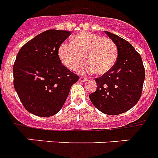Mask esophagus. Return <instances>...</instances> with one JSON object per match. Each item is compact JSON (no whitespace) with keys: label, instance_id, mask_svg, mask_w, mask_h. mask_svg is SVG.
<instances>
[{"label":"esophagus","instance_id":"1","mask_svg":"<svg viewBox=\"0 0 158 158\" xmlns=\"http://www.w3.org/2000/svg\"><path fill=\"white\" fill-rule=\"evenodd\" d=\"M87 80H88V79L85 78V77H80V78H79V81L80 82H86Z\"/></svg>","mask_w":158,"mask_h":158}]
</instances>
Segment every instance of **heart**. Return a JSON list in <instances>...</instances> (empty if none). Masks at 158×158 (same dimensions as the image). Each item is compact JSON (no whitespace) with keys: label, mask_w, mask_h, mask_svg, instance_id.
Masks as SVG:
<instances>
[{"label":"heart","mask_w":158,"mask_h":158,"mask_svg":"<svg viewBox=\"0 0 158 158\" xmlns=\"http://www.w3.org/2000/svg\"><path fill=\"white\" fill-rule=\"evenodd\" d=\"M57 54L60 61L70 70L79 68L81 73L94 72L104 75L110 71L118 59L116 44L110 38L90 32L74 35L70 42H64L59 46Z\"/></svg>","instance_id":"obj_1"}]
</instances>
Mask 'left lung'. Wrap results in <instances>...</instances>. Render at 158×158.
I'll return each instance as SVG.
<instances>
[{"mask_svg":"<svg viewBox=\"0 0 158 158\" xmlns=\"http://www.w3.org/2000/svg\"><path fill=\"white\" fill-rule=\"evenodd\" d=\"M106 33L116 44L118 59L110 71L95 79L97 88L89 98L101 112L118 115L132 108L139 100L145 70L140 55L129 42L111 32Z\"/></svg>","mask_w":158,"mask_h":158,"instance_id":"obj_1","label":"left lung"}]
</instances>
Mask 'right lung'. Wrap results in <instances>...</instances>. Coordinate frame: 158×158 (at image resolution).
I'll return each instance as SVG.
<instances>
[{"mask_svg": "<svg viewBox=\"0 0 158 158\" xmlns=\"http://www.w3.org/2000/svg\"><path fill=\"white\" fill-rule=\"evenodd\" d=\"M70 31L48 30L26 43L13 67L14 86L24 108L40 117L56 114L79 76L62 65L59 46Z\"/></svg>", "mask_w": 158, "mask_h": 158, "instance_id": "add662e5", "label": "right lung"}]
</instances>
